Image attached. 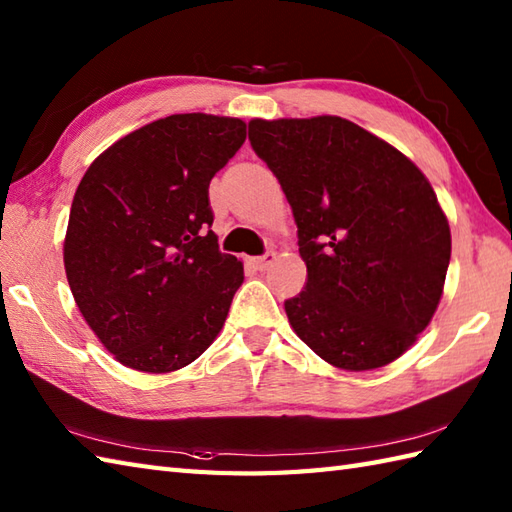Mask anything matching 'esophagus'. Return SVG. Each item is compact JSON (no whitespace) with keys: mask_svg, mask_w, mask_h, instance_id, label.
<instances>
[{"mask_svg":"<svg viewBox=\"0 0 512 512\" xmlns=\"http://www.w3.org/2000/svg\"><path fill=\"white\" fill-rule=\"evenodd\" d=\"M275 259H277L275 253H266V255H262V257H255V259H253V266H255L257 270H268L270 266L275 264Z\"/></svg>","mask_w":512,"mask_h":512,"instance_id":"34e87169","label":"esophagus"}]
</instances>
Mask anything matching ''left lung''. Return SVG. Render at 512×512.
<instances>
[{
    "instance_id": "1",
    "label": "left lung",
    "mask_w": 512,
    "mask_h": 512,
    "mask_svg": "<svg viewBox=\"0 0 512 512\" xmlns=\"http://www.w3.org/2000/svg\"><path fill=\"white\" fill-rule=\"evenodd\" d=\"M297 222L308 279L286 314L299 339L347 372L383 367L436 312L451 231L413 162L341 116L248 123Z\"/></svg>"
}]
</instances>
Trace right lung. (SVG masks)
Wrapping results in <instances>:
<instances>
[{
    "mask_svg": "<svg viewBox=\"0 0 512 512\" xmlns=\"http://www.w3.org/2000/svg\"><path fill=\"white\" fill-rule=\"evenodd\" d=\"M246 123L173 114L105 149L74 193L63 264L83 319L118 363L167 374L220 334L244 266L209 231L211 178Z\"/></svg>",
    "mask_w": 512,
    "mask_h": 512,
    "instance_id": "1",
    "label": "right lung"
}]
</instances>
